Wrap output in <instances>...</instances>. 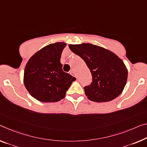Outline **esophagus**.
Segmentation results:
<instances>
[{
	"instance_id": "1",
	"label": "esophagus",
	"mask_w": 147,
	"mask_h": 147,
	"mask_svg": "<svg viewBox=\"0 0 147 147\" xmlns=\"http://www.w3.org/2000/svg\"><path fill=\"white\" fill-rule=\"evenodd\" d=\"M70 74L71 76H74V77H76V78H77V76L76 75V74H75V72L74 71H70Z\"/></svg>"
}]
</instances>
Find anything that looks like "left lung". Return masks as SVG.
Returning <instances> with one entry per match:
<instances>
[{"label":"left lung","mask_w":147,"mask_h":147,"mask_svg":"<svg viewBox=\"0 0 147 147\" xmlns=\"http://www.w3.org/2000/svg\"><path fill=\"white\" fill-rule=\"evenodd\" d=\"M91 71L92 82L84 87L85 95L96 102H108L122 92L127 80V69L122 60L110 51L96 45H69Z\"/></svg>","instance_id":"left-lung-1"}]
</instances>
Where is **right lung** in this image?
I'll list each match as a JSON object with an SVG mask.
<instances>
[{
	"instance_id": "1",
	"label": "right lung",
	"mask_w": 147,
	"mask_h": 147,
	"mask_svg": "<svg viewBox=\"0 0 147 147\" xmlns=\"http://www.w3.org/2000/svg\"><path fill=\"white\" fill-rule=\"evenodd\" d=\"M66 44L56 42L43 47L29 58L24 70V83L33 98L55 102L64 98L76 79L62 70L61 55Z\"/></svg>"
}]
</instances>
